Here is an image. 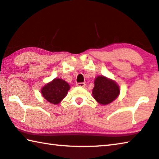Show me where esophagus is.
<instances>
[{
    "instance_id": "34e87169",
    "label": "esophagus",
    "mask_w": 159,
    "mask_h": 159,
    "mask_svg": "<svg viewBox=\"0 0 159 159\" xmlns=\"http://www.w3.org/2000/svg\"><path fill=\"white\" fill-rule=\"evenodd\" d=\"M77 86L84 87H85V84L84 82H78V83H77Z\"/></svg>"
}]
</instances>
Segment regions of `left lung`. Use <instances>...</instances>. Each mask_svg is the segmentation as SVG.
<instances>
[{
	"label": "left lung",
	"mask_w": 159,
	"mask_h": 159,
	"mask_svg": "<svg viewBox=\"0 0 159 159\" xmlns=\"http://www.w3.org/2000/svg\"><path fill=\"white\" fill-rule=\"evenodd\" d=\"M92 89L94 99L102 105H107L114 102L120 94V89L114 80L100 75L95 78Z\"/></svg>",
	"instance_id": "8db88e82"
}]
</instances>
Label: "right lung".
<instances>
[{
	"instance_id": "add662e5",
	"label": "right lung",
	"mask_w": 159,
	"mask_h": 159,
	"mask_svg": "<svg viewBox=\"0 0 159 159\" xmlns=\"http://www.w3.org/2000/svg\"><path fill=\"white\" fill-rule=\"evenodd\" d=\"M70 89V84L64 80L55 78L44 85L41 89V94L48 102L58 104L67 96Z\"/></svg>"
}]
</instances>
